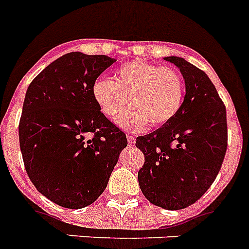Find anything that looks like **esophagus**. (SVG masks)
Here are the masks:
<instances>
[{"mask_svg":"<svg viewBox=\"0 0 249 249\" xmlns=\"http://www.w3.org/2000/svg\"><path fill=\"white\" fill-rule=\"evenodd\" d=\"M127 141H128L129 146H133L136 143V137H135V136L128 135V136H127Z\"/></svg>","mask_w":249,"mask_h":249,"instance_id":"34e87169","label":"esophagus"}]
</instances>
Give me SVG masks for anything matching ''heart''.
<instances>
[{
  "mask_svg": "<svg viewBox=\"0 0 249 249\" xmlns=\"http://www.w3.org/2000/svg\"><path fill=\"white\" fill-rule=\"evenodd\" d=\"M92 95L102 113L117 121L131 99L133 108L121 118L120 124L128 131H140L147 123L161 127L179 113L184 99V82L175 69L147 61H129L114 74V80L98 78L92 86Z\"/></svg>",
  "mask_w": 249,
  "mask_h": 249,
  "instance_id": "obj_1",
  "label": "heart"
}]
</instances>
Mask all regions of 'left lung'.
<instances>
[{
  "label": "left lung",
  "mask_w": 249,
  "mask_h": 249,
  "mask_svg": "<svg viewBox=\"0 0 249 249\" xmlns=\"http://www.w3.org/2000/svg\"><path fill=\"white\" fill-rule=\"evenodd\" d=\"M165 60L180 69L186 94L173 120L136 140L145 155L139 184L150 203L179 210L199 200L219 173L228 141L227 113L203 70L179 56Z\"/></svg>",
  "instance_id": "obj_1"
}]
</instances>
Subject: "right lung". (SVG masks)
Here are the masks:
<instances>
[{
    "instance_id": "obj_1",
    "label": "right lung",
    "mask_w": 249,
    "mask_h": 249,
    "mask_svg": "<svg viewBox=\"0 0 249 249\" xmlns=\"http://www.w3.org/2000/svg\"><path fill=\"white\" fill-rule=\"evenodd\" d=\"M114 61L107 55L69 53L26 90L18 124L25 169L35 188L60 207L94 203L127 146L126 135L92 95L94 80Z\"/></svg>"
}]
</instances>
